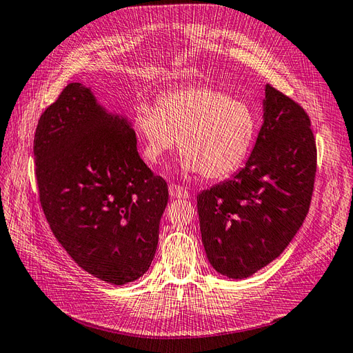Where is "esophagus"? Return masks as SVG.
<instances>
[{"mask_svg":"<svg viewBox=\"0 0 353 353\" xmlns=\"http://www.w3.org/2000/svg\"><path fill=\"white\" fill-rule=\"evenodd\" d=\"M169 193H170L172 198H176V199H187V198H190V193L187 192L183 185L170 184V185H169Z\"/></svg>","mask_w":353,"mask_h":353,"instance_id":"obj_1","label":"esophagus"}]
</instances>
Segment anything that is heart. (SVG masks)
Returning a JSON list of instances; mask_svg holds the SVG:
<instances>
[{
    "label": "heart",
    "instance_id": "1",
    "mask_svg": "<svg viewBox=\"0 0 353 353\" xmlns=\"http://www.w3.org/2000/svg\"><path fill=\"white\" fill-rule=\"evenodd\" d=\"M132 127L152 166L174 151L179 140L184 170L222 179L245 163L255 139L256 117L245 101L198 84L164 93L157 107L139 103Z\"/></svg>",
    "mask_w": 353,
    "mask_h": 353
}]
</instances>
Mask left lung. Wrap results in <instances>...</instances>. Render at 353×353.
Here are the masks:
<instances>
[{
	"label": "left lung",
	"mask_w": 353,
	"mask_h": 353,
	"mask_svg": "<svg viewBox=\"0 0 353 353\" xmlns=\"http://www.w3.org/2000/svg\"><path fill=\"white\" fill-rule=\"evenodd\" d=\"M316 170L310 116L268 84L264 122L246 166L196 198L210 264L241 279L283 254L308 214Z\"/></svg>",
	"instance_id": "1"
}]
</instances>
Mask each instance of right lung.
<instances>
[{"mask_svg":"<svg viewBox=\"0 0 353 353\" xmlns=\"http://www.w3.org/2000/svg\"><path fill=\"white\" fill-rule=\"evenodd\" d=\"M33 152L43 214L72 260L114 285L142 276L169 192L140 159L131 125L70 83L41 114Z\"/></svg>","mask_w":353,"mask_h":353,"instance_id":"add662e5","label":"right lung"}]
</instances>
